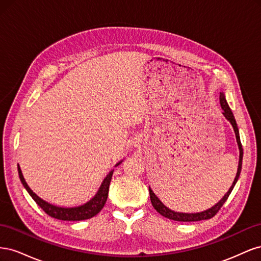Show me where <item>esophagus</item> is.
I'll return each mask as SVG.
<instances>
[{
    "label": "esophagus",
    "instance_id": "1",
    "mask_svg": "<svg viewBox=\"0 0 261 261\" xmlns=\"http://www.w3.org/2000/svg\"><path fill=\"white\" fill-rule=\"evenodd\" d=\"M141 143H143V139H141L140 137H137V138L135 139V141H134V146L139 147V146L141 145Z\"/></svg>",
    "mask_w": 261,
    "mask_h": 261
}]
</instances>
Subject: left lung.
Segmentation results:
<instances>
[{"label":"left lung","mask_w":261,"mask_h":261,"mask_svg":"<svg viewBox=\"0 0 261 261\" xmlns=\"http://www.w3.org/2000/svg\"><path fill=\"white\" fill-rule=\"evenodd\" d=\"M220 105L221 108L223 110V115L226 118V120L231 123L232 127L234 129L235 133V137H236V141H238V146H239V150H240V160H239V167H238V173H236V176L234 178V181L232 186L228 189L227 193L221 198L220 201H218L215 206H212L211 208L203 210L201 212H196V213H185V212H176L173 211L170 208H168L165 204L158 198L156 195L152 192V189L149 187V194H150V200H151V203L153 208L160 213L161 216L168 218L170 220H174V221H179V222H194V221H201V220H208L211 219L212 217H215L217 215V212L220 210V208L223 206V203L226 201V199L230 196L231 192L233 191V188L238 181L240 174H241V170H242V162H243V148H242V144H241V139H240V133H239V127L238 124H236L235 117L231 111L230 107H228L225 96L223 92H220Z\"/></svg>","instance_id":"obj_1"}]
</instances>
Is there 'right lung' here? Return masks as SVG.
I'll use <instances>...</instances> for the list:
<instances>
[{"label": "right lung", "mask_w": 261, "mask_h": 261, "mask_svg": "<svg viewBox=\"0 0 261 261\" xmlns=\"http://www.w3.org/2000/svg\"><path fill=\"white\" fill-rule=\"evenodd\" d=\"M122 162H123V160L117 162L115 164V167L120 165ZM17 169H18V175H19L22 186L26 188V191L28 192V194L31 197H33V199L37 202L38 206L40 207L46 213V215H49L50 217L55 218V219L63 220V221L87 220V219H90L96 215H98V213L101 211V209L105 207V204L107 202L108 195H109V187H110V183H111V178H112L113 172H114V170L109 172V174L105 177L103 180H102L98 192L90 200L81 204V206L61 207V206H57V204H52L48 201L43 200L37 194H35L33 191H31V188L26 183L25 178H23L19 164H17Z\"/></svg>", "instance_id": "right-lung-1"}]
</instances>
